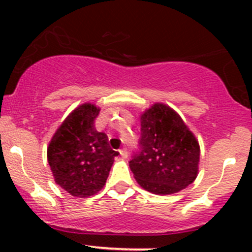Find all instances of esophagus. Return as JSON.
Returning <instances> with one entry per match:
<instances>
[{
    "label": "esophagus",
    "instance_id": "obj_1",
    "mask_svg": "<svg viewBox=\"0 0 252 252\" xmlns=\"http://www.w3.org/2000/svg\"><path fill=\"white\" fill-rule=\"evenodd\" d=\"M119 154H121V156L123 157V158H126V157H128V151H126V149L119 150Z\"/></svg>",
    "mask_w": 252,
    "mask_h": 252
}]
</instances>
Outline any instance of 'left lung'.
Returning <instances> with one entry per match:
<instances>
[{
  "instance_id": "1",
  "label": "left lung",
  "mask_w": 252,
  "mask_h": 252,
  "mask_svg": "<svg viewBox=\"0 0 252 252\" xmlns=\"http://www.w3.org/2000/svg\"><path fill=\"white\" fill-rule=\"evenodd\" d=\"M199 161V142L179 114L163 103L142 114L139 150L129 166L145 190L168 195L185 189L196 178Z\"/></svg>"
}]
</instances>
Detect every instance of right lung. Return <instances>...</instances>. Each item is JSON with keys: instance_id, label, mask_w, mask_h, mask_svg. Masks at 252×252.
I'll use <instances>...</instances> for the list:
<instances>
[{"instance_id": "1", "label": "right lung", "mask_w": 252, "mask_h": 252, "mask_svg": "<svg viewBox=\"0 0 252 252\" xmlns=\"http://www.w3.org/2000/svg\"><path fill=\"white\" fill-rule=\"evenodd\" d=\"M98 110L91 103L75 108L57 129L47 149L56 183L72 196L95 195L106 184L114 157L108 136L95 128Z\"/></svg>"}]
</instances>
